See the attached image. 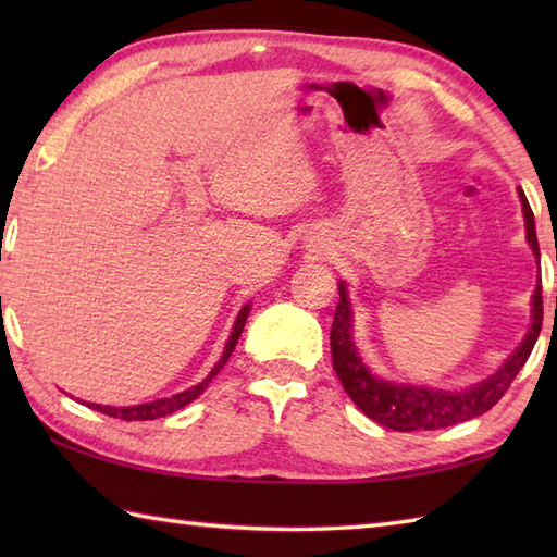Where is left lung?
<instances>
[{"mask_svg":"<svg viewBox=\"0 0 557 557\" xmlns=\"http://www.w3.org/2000/svg\"><path fill=\"white\" fill-rule=\"evenodd\" d=\"M518 196H521L525 215V238L531 243L535 256L541 258L539 238H535L533 211L531 206H528V199L521 188H518ZM338 297L342 299H338L332 322L334 371L338 375V381H342L344 391L348 393V398L358 405V410L369 414V418L379 422V425L398 432L449 428L492 410L494 405L502 400V395L511 388L518 371L523 369V363L528 361V356H531L535 342H539L543 324V289L539 285L533 292V324L528 329L521 346L508 356V361L492 375V379L476 383L474 388L461 393L414 388V385L381 381L366 369L351 338V307H348L344 285H338Z\"/></svg>","mask_w":557,"mask_h":557,"instance_id":"8db88e82","label":"left lung"}]
</instances>
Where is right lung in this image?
<instances>
[{
    "label": "right lung",
    "mask_w": 557,
    "mask_h": 557,
    "mask_svg": "<svg viewBox=\"0 0 557 557\" xmlns=\"http://www.w3.org/2000/svg\"><path fill=\"white\" fill-rule=\"evenodd\" d=\"M248 314H250V305H245V307L240 309L238 319H235L233 332H231L228 344H225V351H223V356H221V361L213 366V371L209 373V379H206L203 383L194 385V388H188V391H184V393H176V395H172V398H162V400L145 403V405H132V408H110V405H96V403H90L88 408L98 410V412H102V414H110V418L127 420V422H129V420H157V418H164V414H172V412H176V410H182L184 405H188L191 400L199 398V395H201L206 388H209V383L215 379V375H219V371L223 369L225 361H228V358H231L235 344H238V338H240V334H243V326H245V319H248Z\"/></svg>",
    "instance_id": "add662e5"
}]
</instances>
